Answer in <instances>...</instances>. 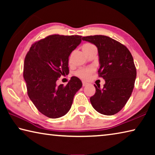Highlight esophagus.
<instances>
[{
  "instance_id": "34e87169",
  "label": "esophagus",
  "mask_w": 155,
  "mask_h": 155,
  "mask_svg": "<svg viewBox=\"0 0 155 155\" xmlns=\"http://www.w3.org/2000/svg\"><path fill=\"white\" fill-rule=\"evenodd\" d=\"M82 83H83V86H85L87 84V83L85 82V81H83Z\"/></svg>"
}]
</instances>
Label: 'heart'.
Listing matches in <instances>:
<instances>
[{"label":"heart","mask_w":155,"mask_h":155,"mask_svg":"<svg viewBox=\"0 0 155 155\" xmlns=\"http://www.w3.org/2000/svg\"><path fill=\"white\" fill-rule=\"evenodd\" d=\"M93 47H95L93 45V44H90V43L85 44L83 46V51H85V50L93 48ZM91 72V69H81L79 70H78V71L76 72V74H77L78 77L83 78V79H87V78L90 77Z\"/></svg>","instance_id":"heart-1"}]
</instances>
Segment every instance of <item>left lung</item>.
I'll return each mask as SVG.
<instances>
[{
	"instance_id": "8db88e82",
	"label": "left lung",
	"mask_w": 155,
	"mask_h": 155,
	"mask_svg": "<svg viewBox=\"0 0 155 155\" xmlns=\"http://www.w3.org/2000/svg\"><path fill=\"white\" fill-rule=\"evenodd\" d=\"M98 48V74L105 83L101 88L94 85L96 93L90 98L92 107L98 113L112 115L124 107L131 96L137 75L133 56L124 45L105 35L83 37Z\"/></svg>"
}]
</instances>
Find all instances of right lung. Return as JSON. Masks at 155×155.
Segmentation results:
<instances>
[{
    "mask_svg": "<svg viewBox=\"0 0 155 155\" xmlns=\"http://www.w3.org/2000/svg\"><path fill=\"white\" fill-rule=\"evenodd\" d=\"M81 42L80 35H49L32 44L25 57L23 77L28 96L38 111L50 118L66 114L82 87L76 77L65 86L56 83L61 76L69 74L68 58Z\"/></svg>",
    "mask_w": 155,
    "mask_h": 155,
    "instance_id": "add662e5",
    "label": "right lung"
}]
</instances>
